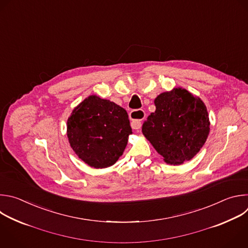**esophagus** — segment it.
<instances>
[{
	"label": "esophagus",
	"instance_id": "esophagus-1",
	"mask_svg": "<svg viewBox=\"0 0 248 248\" xmlns=\"http://www.w3.org/2000/svg\"><path fill=\"white\" fill-rule=\"evenodd\" d=\"M130 119H131V127L135 130H138L141 127L142 120L145 117V113L142 109H136L132 110L129 114Z\"/></svg>",
	"mask_w": 248,
	"mask_h": 248
}]
</instances>
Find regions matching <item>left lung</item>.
<instances>
[{"instance_id": "1", "label": "left lung", "mask_w": 248, "mask_h": 248, "mask_svg": "<svg viewBox=\"0 0 248 248\" xmlns=\"http://www.w3.org/2000/svg\"><path fill=\"white\" fill-rule=\"evenodd\" d=\"M155 111L142 124V134L167 164L180 165L199 154L210 131L208 111L199 96L183 88L158 94Z\"/></svg>"}]
</instances>
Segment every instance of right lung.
<instances>
[{
    "label": "right lung",
    "mask_w": 248,
    "mask_h": 248,
    "mask_svg": "<svg viewBox=\"0 0 248 248\" xmlns=\"http://www.w3.org/2000/svg\"><path fill=\"white\" fill-rule=\"evenodd\" d=\"M132 128L127 111L108 100L89 95L67 120V138L78 157L93 168L113 165L123 155Z\"/></svg>",
    "instance_id": "add662e5"
}]
</instances>
